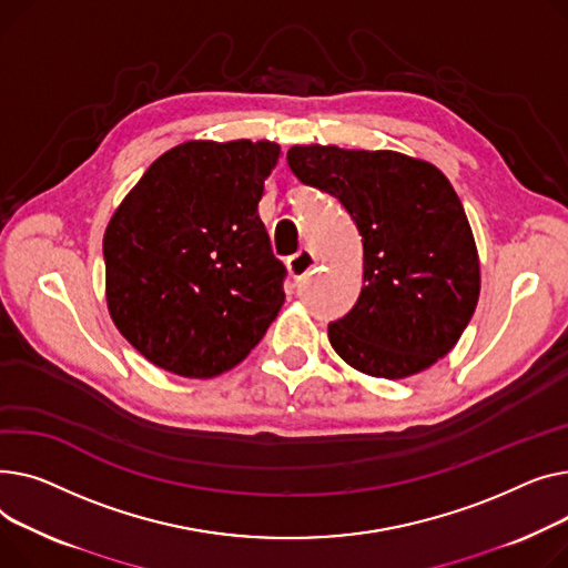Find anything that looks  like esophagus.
Listing matches in <instances>:
<instances>
[{
    "label": "esophagus",
    "mask_w": 568,
    "mask_h": 568,
    "mask_svg": "<svg viewBox=\"0 0 568 568\" xmlns=\"http://www.w3.org/2000/svg\"><path fill=\"white\" fill-rule=\"evenodd\" d=\"M314 265H316V256L310 250H300L297 254H293L288 258V273H291V277L295 282H300V280H305L312 273Z\"/></svg>",
    "instance_id": "esophagus-1"
}]
</instances>
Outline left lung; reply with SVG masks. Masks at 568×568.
<instances>
[{
    "label": "left lung",
    "mask_w": 568,
    "mask_h": 568,
    "mask_svg": "<svg viewBox=\"0 0 568 568\" xmlns=\"http://www.w3.org/2000/svg\"><path fill=\"white\" fill-rule=\"evenodd\" d=\"M291 172L337 196L364 247L355 307L327 325L329 344L376 378H406L445 357L479 300L473 229L447 176L396 151L293 146Z\"/></svg>",
    "instance_id": "1"
}]
</instances>
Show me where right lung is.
<instances>
[{"mask_svg": "<svg viewBox=\"0 0 568 568\" xmlns=\"http://www.w3.org/2000/svg\"><path fill=\"white\" fill-rule=\"evenodd\" d=\"M275 142H185L162 153L112 215L108 307L149 362L213 378L263 339L284 305V263L258 217Z\"/></svg>", "mask_w": 568, "mask_h": 568, "instance_id": "obj_1", "label": "right lung"}]
</instances>
